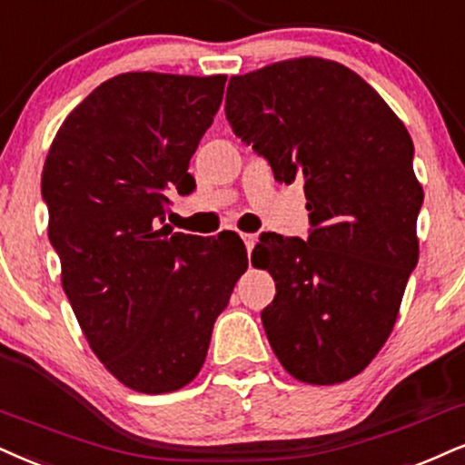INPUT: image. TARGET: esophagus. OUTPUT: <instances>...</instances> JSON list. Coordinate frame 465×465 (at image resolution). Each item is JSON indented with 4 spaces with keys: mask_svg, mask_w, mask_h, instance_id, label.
Returning <instances> with one entry per match:
<instances>
[{
    "mask_svg": "<svg viewBox=\"0 0 465 465\" xmlns=\"http://www.w3.org/2000/svg\"><path fill=\"white\" fill-rule=\"evenodd\" d=\"M242 239H243V243H245V250H248V252L254 250V245H256V234H252V232H243V234H242Z\"/></svg>",
    "mask_w": 465,
    "mask_h": 465,
    "instance_id": "34e87169",
    "label": "esophagus"
}]
</instances>
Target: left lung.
Instances as JSON below:
<instances>
[{"mask_svg":"<svg viewBox=\"0 0 465 465\" xmlns=\"http://www.w3.org/2000/svg\"><path fill=\"white\" fill-rule=\"evenodd\" d=\"M226 118L278 181L303 179L308 239L262 234L252 262L276 297L261 312L295 380H351L397 321L418 262L416 181L408 129L351 68L300 57L231 77Z\"/></svg>","mask_w":465,"mask_h":465,"instance_id":"8db88e82","label":"left lung"}]
</instances>
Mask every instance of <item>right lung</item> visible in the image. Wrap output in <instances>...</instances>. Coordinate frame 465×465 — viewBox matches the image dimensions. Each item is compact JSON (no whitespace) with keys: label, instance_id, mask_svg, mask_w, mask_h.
Listing matches in <instances>:
<instances>
[{"label":"right lung","instance_id":"1","mask_svg":"<svg viewBox=\"0 0 465 465\" xmlns=\"http://www.w3.org/2000/svg\"><path fill=\"white\" fill-rule=\"evenodd\" d=\"M226 77L124 73L68 114L43 170L49 242L90 347L131 391L162 394L203 369L248 252L237 234L172 232L165 193L193 192L189 159Z\"/></svg>","mask_w":465,"mask_h":465}]
</instances>
